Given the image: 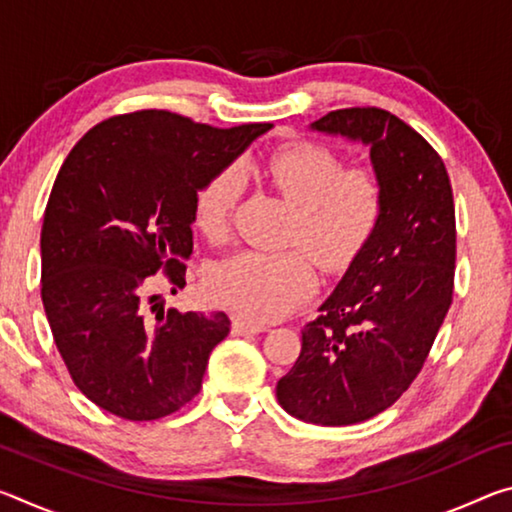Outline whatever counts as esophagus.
I'll use <instances>...</instances> for the list:
<instances>
[{
    "instance_id": "1",
    "label": "esophagus",
    "mask_w": 512,
    "mask_h": 512,
    "mask_svg": "<svg viewBox=\"0 0 512 512\" xmlns=\"http://www.w3.org/2000/svg\"><path fill=\"white\" fill-rule=\"evenodd\" d=\"M266 325L262 323H253V320H244V318H232V334H259L266 332Z\"/></svg>"
}]
</instances>
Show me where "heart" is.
Here are the masks:
<instances>
[{
    "instance_id": "1",
    "label": "heart",
    "mask_w": 512,
    "mask_h": 512,
    "mask_svg": "<svg viewBox=\"0 0 512 512\" xmlns=\"http://www.w3.org/2000/svg\"><path fill=\"white\" fill-rule=\"evenodd\" d=\"M293 207L289 241L300 244L327 273L357 262L386 210V183L372 167H345L341 153L300 140L268 155L264 164L244 160ZM237 167L214 171L194 194V223L207 239H221L244 187ZM212 291L250 320H275L316 289V273L302 250H241L221 259L210 275Z\"/></svg>"
}]
</instances>
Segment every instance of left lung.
<instances>
[{
  "instance_id": "left-lung-1",
  "label": "left lung",
  "mask_w": 512,
  "mask_h": 512,
  "mask_svg": "<svg viewBox=\"0 0 512 512\" xmlns=\"http://www.w3.org/2000/svg\"><path fill=\"white\" fill-rule=\"evenodd\" d=\"M370 146L386 183V210L277 381L293 418L345 427L400 400L424 361L454 296L456 214L445 162L400 117L375 106L332 110L311 124Z\"/></svg>"
}]
</instances>
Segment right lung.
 <instances>
[{
  "instance_id": "add662e5",
  "label": "right lung",
  "mask_w": 512,
  "mask_h": 512,
  "mask_svg": "<svg viewBox=\"0 0 512 512\" xmlns=\"http://www.w3.org/2000/svg\"><path fill=\"white\" fill-rule=\"evenodd\" d=\"M268 124L216 128L169 110L103 119L60 167L40 235L42 305L79 391L124 420L194 400L230 332L223 311L151 305V277L185 287L194 194Z\"/></svg>"
}]
</instances>
